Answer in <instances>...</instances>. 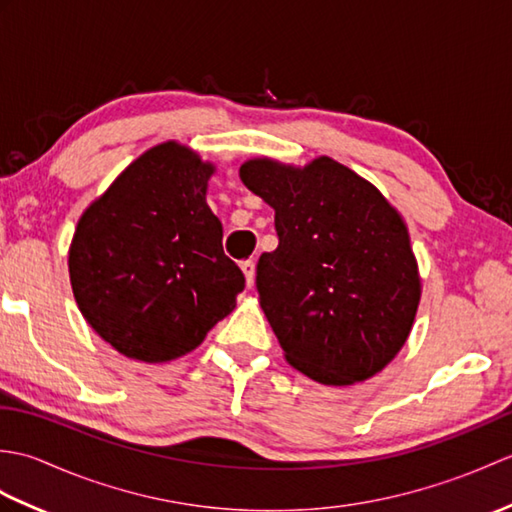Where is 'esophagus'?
I'll return each instance as SVG.
<instances>
[{"mask_svg": "<svg viewBox=\"0 0 512 512\" xmlns=\"http://www.w3.org/2000/svg\"><path fill=\"white\" fill-rule=\"evenodd\" d=\"M239 268H242V273L246 277V286L250 288V286H253V281H255V262H253V259H246V262L239 264Z\"/></svg>", "mask_w": 512, "mask_h": 512, "instance_id": "1", "label": "esophagus"}]
</instances>
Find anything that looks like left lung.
I'll return each instance as SVG.
<instances>
[{"mask_svg": "<svg viewBox=\"0 0 512 512\" xmlns=\"http://www.w3.org/2000/svg\"><path fill=\"white\" fill-rule=\"evenodd\" d=\"M275 209L279 246L257 264V292L286 361L323 385L378 374L405 345L420 303L407 224L372 182L328 156L239 167Z\"/></svg>", "mask_w": 512, "mask_h": 512, "instance_id": "1", "label": "left lung"}]
</instances>
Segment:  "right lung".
<instances>
[{
	"mask_svg": "<svg viewBox=\"0 0 512 512\" xmlns=\"http://www.w3.org/2000/svg\"><path fill=\"white\" fill-rule=\"evenodd\" d=\"M213 173L211 162L169 140L136 158L76 224L68 255L76 306L127 358L189 354L244 290L206 204Z\"/></svg>",
	"mask_w": 512,
	"mask_h": 512,
	"instance_id": "right-lung-1",
	"label": "right lung"
}]
</instances>
